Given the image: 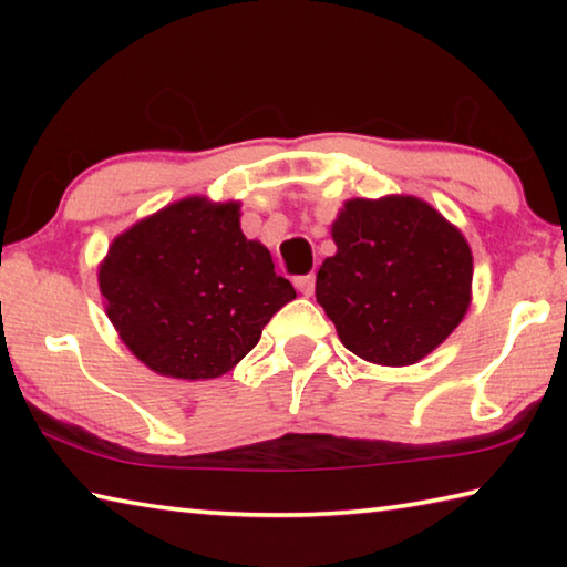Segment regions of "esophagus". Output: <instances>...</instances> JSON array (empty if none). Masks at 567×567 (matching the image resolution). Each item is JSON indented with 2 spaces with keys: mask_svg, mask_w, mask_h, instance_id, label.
<instances>
[{
  "mask_svg": "<svg viewBox=\"0 0 567 567\" xmlns=\"http://www.w3.org/2000/svg\"><path fill=\"white\" fill-rule=\"evenodd\" d=\"M295 287L300 290L302 295L310 297L315 290V275H302V277H295Z\"/></svg>",
  "mask_w": 567,
  "mask_h": 567,
  "instance_id": "esophagus-1",
  "label": "esophagus"
}]
</instances>
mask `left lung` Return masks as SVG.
Masks as SVG:
<instances>
[{"label":"left lung","instance_id":"1","mask_svg":"<svg viewBox=\"0 0 567 567\" xmlns=\"http://www.w3.org/2000/svg\"><path fill=\"white\" fill-rule=\"evenodd\" d=\"M332 239L338 252L320 265L315 295L358 358L385 368L415 364L463 322L473 300V252L425 199H348Z\"/></svg>","mask_w":567,"mask_h":567}]
</instances>
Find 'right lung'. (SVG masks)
Here are the masks:
<instances>
[{
  "label": "right lung",
  "mask_w": 567,
  "mask_h": 567,
  "mask_svg": "<svg viewBox=\"0 0 567 567\" xmlns=\"http://www.w3.org/2000/svg\"><path fill=\"white\" fill-rule=\"evenodd\" d=\"M97 280L120 340L175 380L225 375L297 297L275 272L270 249L243 235L239 203L199 195L114 237Z\"/></svg>",
  "instance_id": "1"
}]
</instances>
